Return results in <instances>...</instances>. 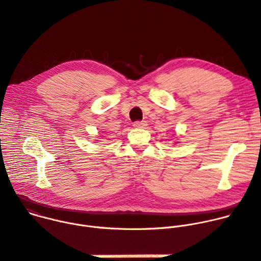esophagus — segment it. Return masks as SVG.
<instances>
[{"instance_id":"1","label":"esophagus","mask_w":261,"mask_h":261,"mask_svg":"<svg viewBox=\"0 0 261 261\" xmlns=\"http://www.w3.org/2000/svg\"><path fill=\"white\" fill-rule=\"evenodd\" d=\"M146 125H147L146 121H137V122L134 123V126H135L136 128H143V127H145Z\"/></svg>"}]
</instances>
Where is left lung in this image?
<instances>
[{
  "label": "left lung",
  "mask_w": 261,
  "mask_h": 261,
  "mask_svg": "<svg viewBox=\"0 0 261 261\" xmlns=\"http://www.w3.org/2000/svg\"><path fill=\"white\" fill-rule=\"evenodd\" d=\"M176 143H177V142H176Z\"/></svg>",
  "instance_id": "left-lung-1"
}]
</instances>
